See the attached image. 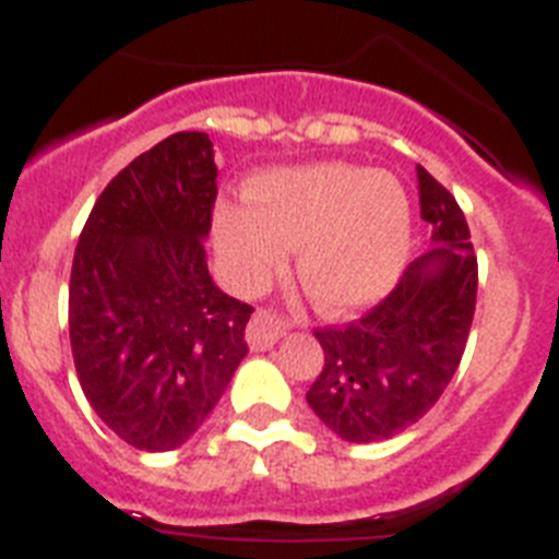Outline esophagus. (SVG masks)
<instances>
[{
  "instance_id": "34e87169",
  "label": "esophagus",
  "mask_w": 559,
  "mask_h": 559,
  "mask_svg": "<svg viewBox=\"0 0 559 559\" xmlns=\"http://www.w3.org/2000/svg\"><path fill=\"white\" fill-rule=\"evenodd\" d=\"M285 335V322L283 316H276V310L260 308L251 316L249 330H246V338H249L251 349H269L274 347L276 341Z\"/></svg>"
}]
</instances>
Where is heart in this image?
Wrapping results in <instances>:
<instances>
[{
	"mask_svg": "<svg viewBox=\"0 0 559 559\" xmlns=\"http://www.w3.org/2000/svg\"><path fill=\"white\" fill-rule=\"evenodd\" d=\"M215 243L237 288L265 285L296 249V280L328 313L364 308L386 294L412 246L408 195L392 173L308 165L260 176L249 206L221 204Z\"/></svg>",
	"mask_w": 559,
	"mask_h": 559,
	"instance_id": "b5f03b06",
	"label": "heart"
}]
</instances>
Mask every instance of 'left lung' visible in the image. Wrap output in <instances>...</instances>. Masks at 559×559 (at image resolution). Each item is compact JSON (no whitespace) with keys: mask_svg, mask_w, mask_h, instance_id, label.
Masks as SVG:
<instances>
[{"mask_svg":"<svg viewBox=\"0 0 559 559\" xmlns=\"http://www.w3.org/2000/svg\"><path fill=\"white\" fill-rule=\"evenodd\" d=\"M419 215L437 249L349 324L319 328L324 367L308 406L347 442H378L426 417L456 374L476 313L478 260L456 199L417 167Z\"/></svg>","mask_w":559,"mask_h":559,"instance_id":"8db88e82","label":"left lung"}]
</instances>
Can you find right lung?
I'll list each match as a JSON object with an SVG mask.
<instances>
[{"label":"right lung","mask_w":559,"mask_h":559,"mask_svg":"<svg viewBox=\"0 0 559 559\" xmlns=\"http://www.w3.org/2000/svg\"><path fill=\"white\" fill-rule=\"evenodd\" d=\"M215 179L210 136L173 133L108 181L72 260L78 380L97 417L140 451L185 445L249 353L254 308L206 269Z\"/></svg>","instance_id":"1"}]
</instances>
